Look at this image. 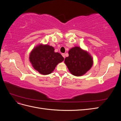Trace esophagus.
Wrapping results in <instances>:
<instances>
[{"label":"esophagus","mask_w":121,"mask_h":121,"mask_svg":"<svg viewBox=\"0 0 121 121\" xmlns=\"http://www.w3.org/2000/svg\"><path fill=\"white\" fill-rule=\"evenodd\" d=\"M61 55H62V56H63L64 58L65 57V53H62Z\"/></svg>","instance_id":"esophagus-1"}]
</instances>
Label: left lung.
Returning <instances> with one entry per match:
<instances>
[{
  "label": "left lung",
  "instance_id": "1",
  "mask_svg": "<svg viewBox=\"0 0 121 121\" xmlns=\"http://www.w3.org/2000/svg\"><path fill=\"white\" fill-rule=\"evenodd\" d=\"M69 56L65 58V63L73 75L82 76L92 67V58L80 47H73L69 50Z\"/></svg>",
  "mask_w": 121,
  "mask_h": 121
}]
</instances>
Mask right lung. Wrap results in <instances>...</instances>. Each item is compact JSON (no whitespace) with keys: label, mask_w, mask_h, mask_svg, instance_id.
Masks as SVG:
<instances>
[{"label":"right lung","mask_w":121,"mask_h":121,"mask_svg":"<svg viewBox=\"0 0 121 121\" xmlns=\"http://www.w3.org/2000/svg\"><path fill=\"white\" fill-rule=\"evenodd\" d=\"M52 46L40 45L31 52L29 57L30 61L33 68L40 74H50L56 65L64 60L60 53L55 52Z\"/></svg>","instance_id":"right-lung-1"}]
</instances>
